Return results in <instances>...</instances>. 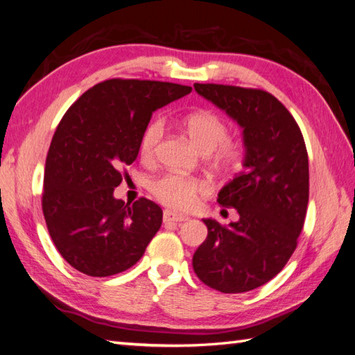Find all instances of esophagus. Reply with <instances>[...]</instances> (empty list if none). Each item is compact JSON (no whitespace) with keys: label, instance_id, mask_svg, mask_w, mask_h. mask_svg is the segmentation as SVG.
I'll return each mask as SVG.
<instances>
[{"label":"esophagus","instance_id":"esophagus-1","mask_svg":"<svg viewBox=\"0 0 355 355\" xmlns=\"http://www.w3.org/2000/svg\"><path fill=\"white\" fill-rule=\"evenodd\" d=\"M185 220H188V217L176 214V212H171V211L164 212V223H171V222L179 223V222H185Z\"/></svg>","mask_w":355,"mask_h":355}]
</instances>
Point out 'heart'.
<instances>
[{
  "label": "heart",
  "instance_id": "1",
  "mask_svg": "<svg viewBox=\"0 0 355 355\" xmlns=\"http://www.w3.org/2000/svg\"><path fill=\"white\" fill-rule=\"evenodd\" d=\"M180 125L190 137L191 143L203 155L216 150V162L220 167H232L240 156V146L227 137V124L222 116L211 111H196L187 114ZM165 123L162 118H153L148 121L139 137V155L144 159H152L164 137ZM152 194L161 203L173 209L191 208L196 199L203 193L205 187L198 179L185 178L167 173L153 179L148 184Z\"/></svg>",
  "mask_w": 355,
  "mask_h": 355
}]
</instances>
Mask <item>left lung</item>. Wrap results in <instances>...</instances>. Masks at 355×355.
<instances>
[{
    "label": "left lung",
    "instance_id": "8db88e82",
    "mask_svg": "<svg viewBox=\"0 0 355 355\" xmlns=\"http://www.w3.org/2000/svg\"><path fill=\"white\" fill-rule=\"evenodd\" d=\"M196 92L243 129V171L218 193L237 222L203 218L208 237L193 269L208 287L243 293L282 270L297 244L309 205V155L297 123L272 94L240 86L194 83Z\"/></svg>",
    "mask_w": 355,
    "mask_h": 355
}]
</instances>
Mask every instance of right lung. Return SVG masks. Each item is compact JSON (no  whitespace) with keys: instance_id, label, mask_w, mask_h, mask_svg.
<instances>
[{"instance_id":"right-lung-1","label":"right lung","mask_w":355,"mask_h":355,"mask_svg":"<svg viewBox=\"0 0 355 355\" xmlns=\"http://www.w3.org/2000/svg\"><path fill=\"white\" fill-rule=\"evenodd\" d=\"M191 86L111 78L86 91L62 118L44 173L42 211L59 254L89 277L128 270L162 225L152 200L114 198L123 170L137 159L152 114Z\"/></svg>"}]
</instances>
